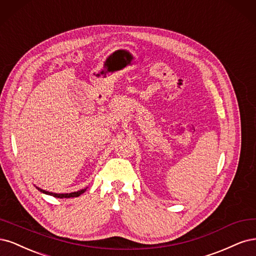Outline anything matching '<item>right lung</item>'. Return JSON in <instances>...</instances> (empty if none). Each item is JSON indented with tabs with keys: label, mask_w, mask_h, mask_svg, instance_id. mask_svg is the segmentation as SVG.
<instances>
[{
	"label": "right lung",
	"mask_w": 256,
	"mask_h": 256,
	"mask_svg": "<svg viewBox=\"0 0 256 256\" xmlns=\"http://www.w3.org/2000/svg\"><path fill=\"white\" fill-rule=\"evenodd\" d=\"M36 188L38 189L40 192L48 194V196H53L55 198H60V199H62V198H76V196H80L82 194H84L86 192V189H87V188H84V189H80V190H78V192H70V194H55V192L44 190V189H41L39 187H36Z\"/></svg>",
	"instance_id": "1"
}]
</instances>
